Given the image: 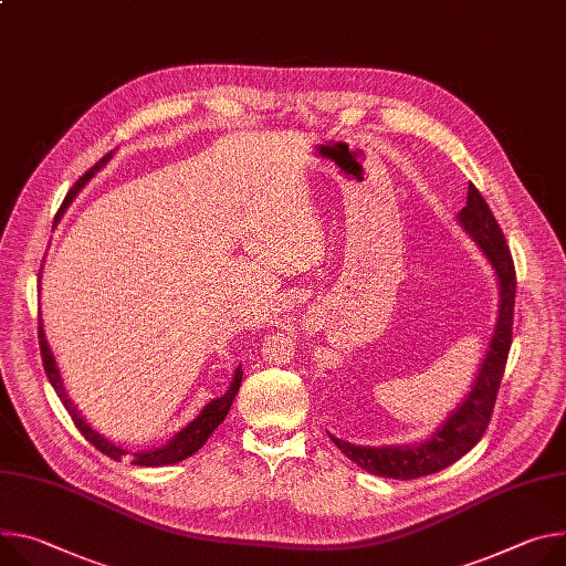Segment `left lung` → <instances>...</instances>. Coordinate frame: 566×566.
I'll use <instances>...</instances> for the list:
<instances>
[{"instance_id":"left-lung-1","label":"left lung","mask_w":566,"mask_h":566,"mask_svg":"<svg viewBox=\"0 0 566 566\" xmlns=\"http://www.w3.org/2000/svg\"><path fill=\"white\" fill-rule=\"evenodd\" d=\"M458 219L462 228H465L474 237V241L481 245V250L485 252L499 277L501 304H499L494 336L490 340V349L483 358L472 392L429 440L420 444H406V447H356L329 433L332 442L352 462H356L361 470L384 479L408 481V479L436 474L449 468L451 462L465 455L481 440V436L485 433L492 420L496 392L501 386V377L505 373L507 352L512 345V316H515L517 273H515V262H512L505 237L490 210V205L472 182L468 191V205L460 210Z\"/></svg>"}]
</instances>
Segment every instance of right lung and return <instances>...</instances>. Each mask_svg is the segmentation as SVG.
I'll list each match as a JSON object with an SVG mask.
<instances>
[{
	"label": "right lung",
	"instance_id": "1",
	"mask_svg": "<svg viewBox=\"0 0 566 566\" xmlns=\"http://www.w3.org/2000/svg\"><path fill=\"white\" fill-rule=\"evenodd\" d=\"M113 158V150L108 153V156H104L101 158L90 171H85L78 180H76V185L67 191V196H65V200H63V205H61V210H59V217H56V221L61 219V214L65 212V208L67 205L74 200V196L83 189V185L101 169L104 167L108 160ZM38 343H40V354H42V366H44V373H46V377H49V384L54 386V390H56V395L61 397V401H63V406L67 408V413L72 416V420H74V424H76V429L85 436V440L90 442V444H94L101 453H106L108 458H113V460H130V465H139V468H163V465H174V462H180V460H185V458H189L191 453H196L205 442H208V438L212 436V431L226 420V416H228V410H230V406H232V399L237 397V392H239V386H241V377H243V370H241V366L237 368V373H234V379H232V384H230V388H228V392L226 395H221L219 399H212L208 406H205L202 410H200V416L193 420V422H189L180 433H176L165 447H158V449H150V451H137V453H128L126 449H122V447H117L115 442H111L108 438H104L101 433H96L83 418H81V413L76 410V406L72 403V399L67 397V392H65V388H63V379H61V375H59V368H56V361H54V354H51V349H49V345H46V340H44V332H42V323H38Z\"/></svg>",
	"mask_w": 566,
	"mask_h": 566
}]
</instances>
